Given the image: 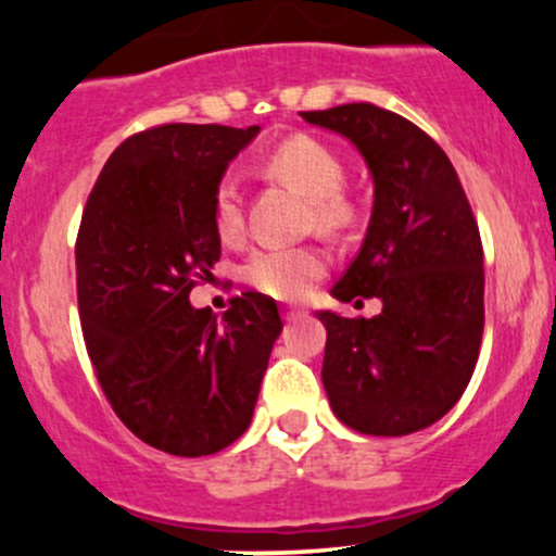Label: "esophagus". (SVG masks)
<instances>
[{
  "label": "esophagus",
  "instance_id": "esophagus-1",
  "mask_svg": "<svg viewBox=\"0 0 556 556\" xmlns=\"http://www.w3.org/2000/svg\"><path fill=\"white\" fill-rule=\"evenodd\" d=\"M282 314H285L287 321H298V318H305V316H308V311L300 308V305H287V308L282 311Z\"/></svg>",
  "mask_w": 556,
  "mask_h": 556
}]
</instances>
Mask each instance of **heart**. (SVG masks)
Masks as SVG:
<instances>
[{"label": "heart", "instance_id": "1", "mask_svg": "<svg viewBox=\"0 0 556 556\" xmlns=\"http://www.w3.org/2000/svg\"><path fill=\"white\" fill-rule=\"evenodd\" d=\"M261 169L274 180L295 185L311 198V219L324 232H342L355 216L344 195V162L331 146L311 136L285 138L261 159ZM214 227L222 240L235 242L245 232V193L238 177L227 175L214 188ZM327 271V258L314 245H264L248 256L242 277L258 292L295 300Z\"/></svg>", "mask_w": 556, "mask_h": 556}]
</instances>
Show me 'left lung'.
I'll use <instances>...</instances> for the list:
<instances>
[{
  "label": "left lung",
  "instance_id": "1",
  "mask_svg": "<svg viewBox=\"0 0 556 556\" xmlns=\"http://www.w3.org/2000/svg\"><path fill=\"white\" fill-rule=\"evenodd\" d=\"M348 138L374 177L361 253L331 295L379 298L381 314L327 327L321 379L334 416L374 437H405L455 407L483 334V248L455 167L420 127L366 104L300 112Z\"/></svg>",
  "mask_w": 556,
  "mask_h": 556
}]
</instances>
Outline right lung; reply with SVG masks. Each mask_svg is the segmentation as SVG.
I'll use <instances>...</instances> for the list:
<instances>
[{
    "instance_id": "obj_1",
    "label": "right lung",
    "mask_w": 556,
    "mask_h": 556,
    "mask_svg": "<svg viewBox=\"0 0 556 556\" xmlns=\"http://www.w3.org/2000/svg\"><path fill=\"white\" fill-rule=\"evenodd\" d=\"M258 130L175 123L130 136L80 219L78 308L96 379L140 442L177 457L245 433L282 331L261 292L232 298L222 318L190 305L222 253L214 188Z\"/></svg>"
}]
</instances>
